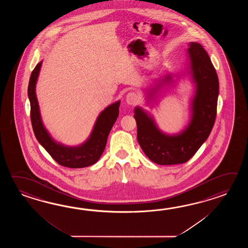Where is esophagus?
Masks as SVG:
<instances>
[{
  "label": "esophagus",
  "mask_w": 248,
  "mask_h": 248,
  "mask_svg": "<svg viewBox=\"0 0 248 248\" xmlns=\"http://www.w3.org/2000/svg\"><path fill=\"white\" fill-rule=\"evenodd\" d=\"M140 100V96L137 94V92H129L126 95V103L130 106L137 105V103Z\"/></svg>",
  "instance_id": "1"
}]
</instances>
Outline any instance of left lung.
Instances as JSON below:
<instances>
[{
    "mask_svg": "<svg viewBox=\"0 0 248 248\" xmlns=\"http://www.w3.org/2000/svg\"><path fill=\"white\" fill-rule=\"evenodd\" d=\"M188 69L182 74L168 73L146 91L147 105L155 102L165 85L173 84L188 75L194 85L190 102V120L183 130L168 134L159 129L151 112L142 107L135 108L137 125V140L143 153L154 163L176 165L187 162L206 142L215 124L219 95V81L216 69L203 46L190 42ZM177 79L174 80L173 77ZM153 105H151V106Z\"/></svg>",
    "mask_w": 248,
    "mask_h": 248,
    "instance_id": "1",
    "label": "left lung"
}]
</instances>
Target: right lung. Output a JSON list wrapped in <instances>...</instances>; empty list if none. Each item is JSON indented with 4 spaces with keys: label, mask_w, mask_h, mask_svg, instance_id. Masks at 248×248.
Instances as JSON below:
<instances>
[{
    "label": "right lung",
    "mask_w": 248,
    "mask_h": 248,
    "mask_svg": "<svg viewBox=\"0 0 248 248\" xmlns=\"http://www.w3.org/2000/svg\"><path fill=\"white\" fill-rule=\"evenodd\" d=\"M42 64V61H41L33 69L29 79L27 91L31 106L32 129L38 142L61 166L71 169H81L94 165L105 151L109 133L119 116L121 101H117L101 111L96 118L90 137L85 142L76 146L64 145L61 142H57L50 136L42 122L36 96L35 89Z\"/></svg>",
    "instance_id": "1"
}]
</instances>
